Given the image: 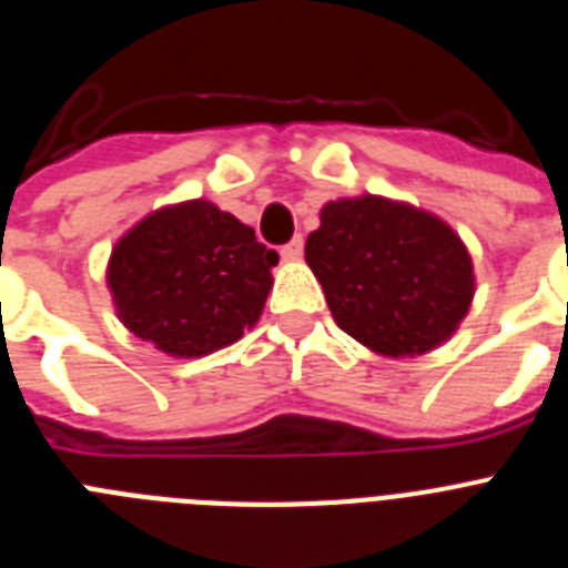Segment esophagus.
I'll return each instance as SVG.
<instances>
[{"label":"esophagus","instance_id":"esophagus-1","mask_svg":"<svg viewBox=\"0 0 568 568\" xmlns=\"http://www.w3.org/2000/svg\"><path fill=\"white\" fill-rule=\"evenodd\" d=\"M301 253H304V239H301V235H295L293 241H287V244L281 247V258L284 261H298Z\"/></svg>","mask_w":568,"mask_h":568}]
</instances>
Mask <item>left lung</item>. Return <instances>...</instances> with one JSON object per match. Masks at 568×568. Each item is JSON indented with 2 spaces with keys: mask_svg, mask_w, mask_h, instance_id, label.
I'll return each instance as SVG.
<instances>
[{
  "mask_svg": "<svg viewBox=\"0 0 568 568\" xmlns=\"http://www.w3.org/2000/svg\"><path fill=\"white\" fill-rule=\"evenodd\" d=\"M304 255L338 327L393 358L449 338L475 293L458 235L435 215L378 195L329 202Z\"/></svg>",
  "mask_w": 568,
  "mask_h": 568,
  "instance_id": "left-lung-1",
  "label": "left lung"
}]
</instances>
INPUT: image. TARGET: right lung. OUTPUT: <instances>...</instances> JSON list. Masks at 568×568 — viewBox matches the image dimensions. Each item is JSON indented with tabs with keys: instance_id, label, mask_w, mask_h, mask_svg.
Segmentation results:
<instances>
[{
	"instance_id": "obj_1",
	"label": "right lung",
	"mask_w": 568,
	"mask_h": 568,
	"mask_svg": "<svg viewBox=\"0 0 568 568\" xmlns=\"http://www.w3.org/2000/svg\"><path fill=\"white\" fill-rule=\"evenodd\" d=\"M278 253L215 204L164 207L110 255L108 284L124 327L162 353L195 358L258 321Z\"/></svg>"
}]
</instances>
